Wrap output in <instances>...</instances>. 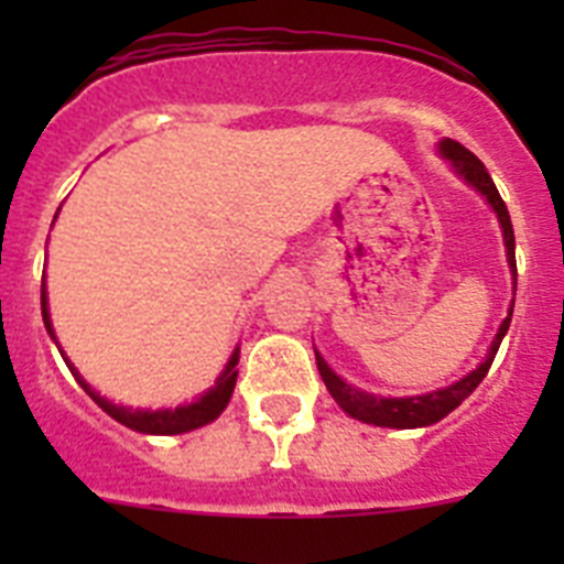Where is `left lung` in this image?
I'll use <instances>...</instances> for the list:
<instances>
[{
	"mask_svg": "<svg viewBox=\"0 0 564 564\" xmlns=\"http://www.w3.org/2000/svg\"><path fill=\"white\" fill-rule=\"evenodd\" d=\"M443 158H449L455 163L457 174H463L471 186L477 188L480 194H486V200L491 203V208L497 212V220L502 226V237H506V253H508V265H511V273H514V288H517V257H514V228H511V217H508V208L502 203L500 192H497L495 181H491V174L486 172L480 161H477V154L468 152L466 147H460L457 141H446L441 143ZM511 313H514V305L508 311L506 322L500 325V333L491 341V350H488L486 361L477 367L475 372H468L466 378H460L457 383L446 387V390L430 392V395H417V398H381V395H370V392L356 390L347 381L336 376L325 364V358L316 352V367L318 376L325 381L327 392L333 395V401L341 406L347 415L358 417L364 423H376V426H390V430H415V426H430V423H437L441 417L449 415L455 406H460L471 392L477 390V383L486 378L488 367L495 361L497 350H500V341L506 336L508 325H511Z\"/></svg>",
	"mask_w": 564,
	"mask_h": 564,
	"instance_id": "obj_1",
	"label": "left lung"
}]
</instances>
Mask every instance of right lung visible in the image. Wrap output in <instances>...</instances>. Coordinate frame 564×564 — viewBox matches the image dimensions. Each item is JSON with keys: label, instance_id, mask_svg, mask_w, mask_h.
<instances>
[{"label": "right lung", "instance_id": "add662e5", "mask_svg": "<svg viewBox=\"0 0 564 564\" xmlns=\"http://www.w3.org/2000/svg\"><path fill=\"white\" fill-rule=\"evenodd\" d=\"M42 318H44V327H47L50 338H56L53 336V325H50L47 293H44V288H42ZM64 361H67V358H64ZM237 361H239V350L231 356L226 372L217 378V387H214V390H208L200 401L188 403V406H177V410H158V412L127 410V406L109 403L107 398L98 395L96 390H89V383L78 376L73 364L67 361V367L73 370L76 381L82 383V390L87 392V395L93 398V401H96L98 406L107 412V415H112L118 423H123V426H129V430H134V432H143V435H181V432H192V430H197V426H206V423H212L214 417L226 410V403L231 401L234 383H237Z\"/></svg>", "mask_w": 564, "mask_h": 564}]
</instances>
